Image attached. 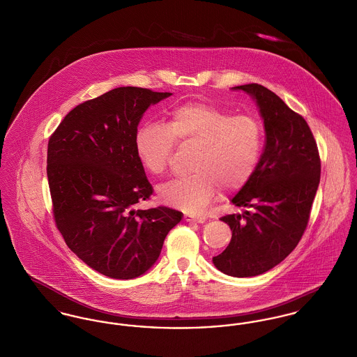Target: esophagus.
<instances>
[{"label":"esophagus","mask_w":357,"mask_h":357,"mask_svg":"<svg viewBox=\"0 0 357 357\" xmlns=\"http://www.w3.org/2000/svg\"><path fill=\"white\" fill-rule=\"evenodd\" d=\"M185 221H189V222H205V218L202 216H197V215H192V213H186L183 216Z\"/></svg>","instance_id":"obj_1"}]
</instances>
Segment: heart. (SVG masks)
Returning <instances> with one entry per match:
<instances>
[{
	"mask_svg": "<svg viewBox=\"0 0 357 357\" xmlns=\"http://www.w3.org/2000/svg\"><path fill=\"white\" fill-rule=\"evenodd\" d=\"M176 141L197 145L194 172L160 185L158 197L165 205L197 213L219 188L236 192L246 186L261 158L264 130L254 116L188 102L172 110L167 125L148 122L138 128L135 149L139 163L151 174H163Z\"/></svg>",
	"mask_w": 357,
	"mask_h": 357,
	"instance_id": "b5f03b06",
	"label": "heart"
}]
</instances>
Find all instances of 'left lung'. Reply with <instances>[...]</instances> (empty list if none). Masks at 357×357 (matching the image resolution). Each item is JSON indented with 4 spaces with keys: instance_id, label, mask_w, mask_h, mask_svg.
<instances>
[{
    "instance_id": "8db88e82",
    "label": "left lung",
    "mask_w": 357,
    "mask_h": 357,
    "mask_svg": "<svg viewBox=\"0 0 357 357\" xmlns=\"http://www.w3.org/2000/svg\"><path fill=\"white\" fill-rule=\"evenodd\" d=\"M232 89L255 100L266 141L254 175L231 199L246 211L220 219L229 225L232 238L213 264L225 275L252 277L275 268L302 239L321 179V159L304 118L275 92L259 84Z\"/></svg>"
}]
</instances>
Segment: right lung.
<instances>
[{
    "label": "right lung",
    "instance_id": "add662e5",
    "mask_svg": "<svg viewBox=\"0 0 357 357\" xmlns=\"http://www.w3.org/2000/svg\"><path fill=\"white\" fill-rule=\"evenodd\" d=\"M169 92L119 86L86 100L59 123L47 148L55 224L93 271L118 280L144 275L183 213L135 209L153 192L135 149L138 123Z\"/></svg>",
    "mask_w": 357,
    "mask_h": 357
}]
</instances>
